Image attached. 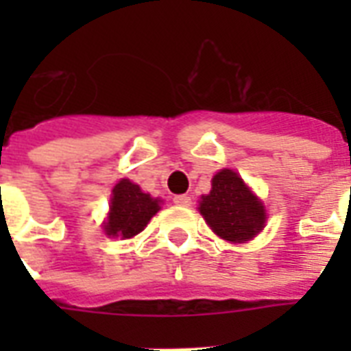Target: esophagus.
Here are the masks:
<instances>
[{
	"label": "esophagus",
	"mask_w": 351,
	"mask_h": 351,
	"mask_svg": "<svg viewBox=\"0 0 351 351\" xmlns=\"http://www.w3.org/2000/svg\"><path fill=\"white\" fill-rule=\"evenodd\" d=\"M173 202H175L176 206H184V208H187V206H191V197H189V195H176V197L173 198Z\"/></svg>",
	"instance_id": "1"
}]
</instances>
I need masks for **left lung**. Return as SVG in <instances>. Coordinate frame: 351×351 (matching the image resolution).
<instances>
[{"instance_id":"1","label":"left lung","mask_w":351,"mask_h":351,"mask_svg":"<svg viewBox=\"0 0 351 351\" xmlns=\"http://www.w3.org/2000/svg\"><path fill=\"white\" fill-rule=\"evenodd\" d=\"M200 213L220 239L245 242L264 228L266 209L234 171L222 169L200 200Z\"/></svg>"}]
</instances>
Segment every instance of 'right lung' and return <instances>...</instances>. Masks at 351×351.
<instances>
[{"mask_svg": "<svg viewBox=\"0 0 351 351\" xmlns=\"http://www.w3.org/2000/svg\"><path fill=\"white\" fill-rule=\"evenodd\" d=\"M158 198H151L131 180H120L112 189L111 211L104 230L109 237L131 239L147 226L160 209Z\"/></svg>", "mask_w": 351, "mask_h": 351, "instance_id": "add662e5", "label": "right lung"}]
</instances>
